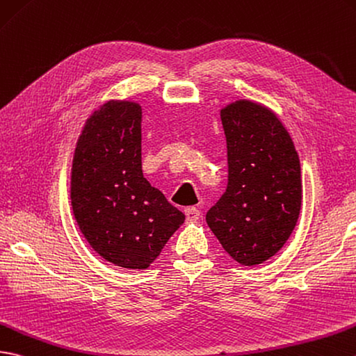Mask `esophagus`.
Listing matches in <instances>:
<instances>
[{"label":"esophagus","instance_id":"34e87169","mask_svg":"<svg viewBox=\"0 0 356 356\" xmlns=\"http://www.w3.org/2000/svg\"><path fill=\"white\" fill-rule=\"evenodd\" d=\"M185 217H186L188 221H197V220H200L202 212L198 211L197 208H193V206H189V208L185 209Z\"/></svg>","mask_w":356,"mask_h":356}]
</instances>
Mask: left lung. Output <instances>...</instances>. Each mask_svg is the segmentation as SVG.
Here are the masks:
<instances>
[{
    "label": "left lung",
    "instance_id": "1",
    "mask_svg": "<svg viewBox=\"0 0 356 356\" xmlns=\"http://www.w3.org/2000/svg\"><path fill=\"white\" fill-rule=\"evenodd\" d=\"M227 186L206 213L220 244L243 266L270 259L290 238L302 206L300 162L275 113L252 102L221 111Z\"/></svg>",
    "mask_w": 356,
    "mask_h": 356
}]
</instances>
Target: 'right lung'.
I'll return each mask as SVG.
<instances>
[{"label":"right lung","mask_w":356,"mask_h":356,"mask_svg":"<svg viewBox=\"0 0 356 356\" xmlns=\"http://www.w3.org/2000/svg\"><path fill=\"white\" fill-rule=\"evenodd\" d=\"M143 109L109 102L94 112L72 161L74 217L107 262L144 270L158 258L185 216L143 175Z\"/></svg>","instance_id":"obj_1"}]
</instances>
